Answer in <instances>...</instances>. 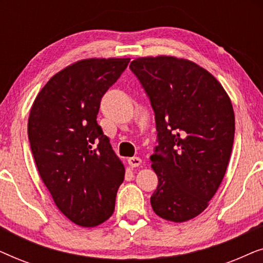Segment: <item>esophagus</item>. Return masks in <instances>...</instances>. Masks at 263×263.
Masks as SVG:
<instances>
[{
	"label": "esophagus",
	"instance_id": "1",
	"mask_svg": "<svg viewBox=\"0 0 263 263\" xmlns=\"http://www.w3.org/2000/svg\"><path fill=\"white\" fill-rule=\"evenodd\" d=\"M141 163H142V160L138 157H132V158H129V159H128L129 166H132V167H138V166H140V165H141Z\"/></svg>",
	"mask_w": 263,
	"mask_h": 263
}]
</instances>
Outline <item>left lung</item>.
<instances>
[{
	"label": "left lung",
	"mask_w": 263,
	"mask_h": 263,
	"mask_svg": "<svg viewBox=\"0 0 263 263\" xmlns=\"http://www.w3.org/2000/svg\"><path fill=\"white\" fill-rule=\"evenodd\" d=\"M129 67L156 115L159 145L151 161L158 186L151 204L165 220L188 221L208 207L228 168L235 138L231 99L189 60L140 57Z\"/></svg>",
	"instance_id": "left-lung-1"
}]
</instances>
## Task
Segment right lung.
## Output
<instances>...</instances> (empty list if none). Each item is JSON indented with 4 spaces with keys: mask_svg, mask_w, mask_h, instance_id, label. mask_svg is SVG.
Segmentation results:
<instances>
[{
    "mask_svg": "<svg viewBox=\"0 0 263 263\" xmlns=\"http://www.w3.org/2000/svg\"><path fill=\"white\" fill-rule=\"evenodd\" d=\"M130 59L78 61L35 97L28 140L56 206L74 224L95 228L114 213L124 166L97 123L100 100Z\"/></svg>",
    "mask_w": 263,
    "mask_h": 263,
    "instance_id": "1",
    "label": "right lung"
}]
</instances>
